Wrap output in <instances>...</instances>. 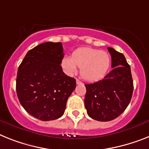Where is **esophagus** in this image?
<instances>
[{
    "label": "esophagus",
    "mask_w": 149,
    "mask_h": 149,
    "mask_svg": "<svg viewBox=\"0 0 149 149\" xmlns=\"http://www.w3.org/2000/svg\"><path fill=\"white\" fill-rule=\"evenodd\" d=\"M76 82H77V85H81V84H82V82H81V81L79 80V79H77V80H76Z\"/></svg>",
    "instance_id": "obj_1"
}]
</instances>
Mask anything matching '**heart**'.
I'll list each match as a JSON object with an SVG mask.
<instances>
[{
	"label": "heart",
	"instance_id": "heart-1",
	"mask_svg": "<svg viewBox=\"0 0 149 149\" xmlns=\"http://www.w3.org/2000/svg\"><path fill=\"white\" fill-rule=\"evenodd\" d=\"M111 58L106 51L92 47H83L75 50L71 57L65 56L61 67L67 75H73L80 68L79 74L87 81H97L103 78L111 66Z\"/></svg>",
	"mask_w": 149,
	"mask_h": 149
}]
</instances>
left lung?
<instances>
[{
  "mask_svg": "<svg viewBox=\"0 0 149 149\" xmlns=\"http://www.w3.org/2000/svg\"><path fill=\"white\" fill-rule=\"evenodd\" d=\"M113 70L98 82L86 84L85 107L91 118L111 121L119 117L130 102L133 82L130 65L123 54L107 48Z\"/></svg>",
  "mask_w": 149,
  "mask_h": 149,
  "instance_id": "obj_1",
  "label": "left lung"
}]
</instances>
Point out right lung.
<instances>
[{"instance_id": "obj_1", "label": "right lung", "mask_w": 149, "mask_h": 149, "mask_svg": "<svg viewBox=\"0 0 149 149\" xmlns=\"http://www.w3.org/2000/svg\"><path fill=\"white\" fill-rule=\"evenodd\" d=\"M63 57L61 42H45L29 51L19 67L16 85L19 101L37 119L60 118L76 88V79L63 72Z\"/></svg>"}]
</instances>
